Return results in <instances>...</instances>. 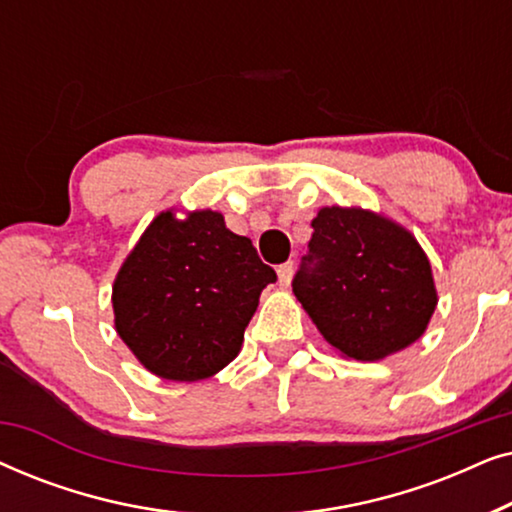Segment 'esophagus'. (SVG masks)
<instances>
[{"label":"esophagus","mask_w":512,"mask_h":512,"mask_svg":"<svg viewBox=\"0 0 512 512\" xmlns=\"http://www.w3.org/2000/svg\"><path fill=\"white\" fill-rule=\"evenodd\" d=\"M291 275H293V261H286V263H282V265H277L279 286H289Z\"/></svg>","instance_id":"esophagus-1"}]
</instances>
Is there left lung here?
I'll return each instance as SVG.
<instances>
[{
  "mask_svg": "<svg viewBox=\"0 0 512 512\" xmlns=\"http://www.w3.org/2000/svg\"><path fill=\"white\" fill-rule=\"evenodd\" d=\"M293 293L345 359L380 361L419 340L438 305L429 256L389 216L321 207Z\"/></svg>",
  "mask_w": 512,
  "mask_h": 512,
  "instance_id": "obj_1",
  "label": "left lung"
}]
</instances>
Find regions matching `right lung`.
Listing matches in <instances>:
<instances>
[{"instance_id":"obj_1","label":"right lung","mask_w":512,"mask_h":512,"mask_svg":"<svg viewBox=\"0 0 512 512\" xmlns=\"http://www.w3.org/2000/svg\"><path fill=\"white\" fill-rule=\"evenodd\" d=\"M275 279L221 212L165 209L114 279L116 333L149 373L207 380L240 354L261 291Z\"/></svg>"}]
</instances>
